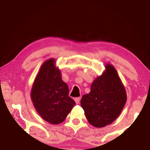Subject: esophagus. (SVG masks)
Returning a JSON list of instances; mask_svg holds the SVG:
<instances>
[{
  "label": "esophagus",
  "mask_w": 150,
  "mask_h": 150,
  "mask_svg": "<svg viewBox=\"0 0 150 150\" xmlns=\"http://www.w3.org/2000/svg\"><path fill=\"white\" fill-rule=\"evenodd\" d=\"M74 100H75V103H77V104H79V102H80V100H81V97L75 98Z\"/></svg>",
  "instance_id": "obj_1"
}]
</instances>
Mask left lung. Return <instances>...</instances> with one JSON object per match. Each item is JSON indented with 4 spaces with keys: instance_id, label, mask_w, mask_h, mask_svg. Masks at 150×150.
I'll list each match as a JSON object with an SVG mask.
<instances>
[{
    "instance_id": "8db88e82",
    "label": "left lung",
    "mask_w": 150,
    "mask_h": 150,
    "mask_svg": "<svg viewBox=\"0 0 150 150\" xmlns=\"http://www.w3.org/2000/svg\"><path fill=\"white\" fill-rule=\"evenodd\" d=\"M106 69L91 85V92L82 96L81 105L89 124L102 128L112 123L126 103L127 95L115 67L106 63Z\"/></svg>"
}]
</instances>
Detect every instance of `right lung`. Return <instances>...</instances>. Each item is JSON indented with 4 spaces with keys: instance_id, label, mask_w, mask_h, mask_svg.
<instances>
[{
    "instance_id": "add662e5",
    "label": "right lung",
    "mask_w": 150,
    "mask_h": 150,
    "mask_svg": "<svg viewBox=\"0 0 150 150\" xmlns=\"http://www.w3.org/2000/svg\"><path fill=\"white\" fill-rule=\"evenodd\" d=\"M31 99L40 116L52 124L62 123L75 102L69 96L68 85L54 58L43 63L32 85Z\"/></svg>"
}]
</instances>
